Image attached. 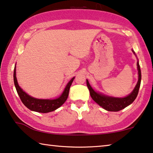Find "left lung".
Here are the masks:
<instances>
[{"label":"left lung","mask_w":153,"mask_h":153,"mask_svg":"<svg viewBox=\"0 0 153 153\" xmlns=\"http://www.w3.org/2000/svg\"><path fill=\"white\" fill-rule=\"evenodd\" d=\"M134 53L135 54L134 52ZM137 66H138V81L135 88L134 89L132 92L130 94H129L128 97L124 98H114L107 97V96L99 94V93L96 92L92 88L88 81L86 80L87 86L88 88L90 94L92 99L97 104L99 105L100 107H102L103 108L108 111H119L131 104L134 101V100L136 99L137 96H138L141 82V71L138 61L137 62Z\"/></svg>","instance_id":"left-lung-1"}]
</instances>
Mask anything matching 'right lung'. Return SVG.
<instances>
[{
  "instance_id": "add662e5",
  "label": "right lung",
  "mask_w": 153,
  "mask_h": 153,
  "mask_svg": "<svg viewBox=\"0 0 153 153\" xmlns=\"http://www.w3.org/2000/svg\"><path fill=\"white\" fill-rule=\"evenodd\" d=\"M13 79L15 88L17 90V94H19V98L22 102L27 108H29L31 111H36V112L39 113H48L56 110V108L60 107L63 103L66 101L67 97L69 95V88L74 81V77H73L65 88L63 92L59 98L56 99L49 100V99H38V98H33L27 94L24 90L19 87L17 83V77H16V68L14 69L13 74Z\"/></svg>"
}]
</instances>
